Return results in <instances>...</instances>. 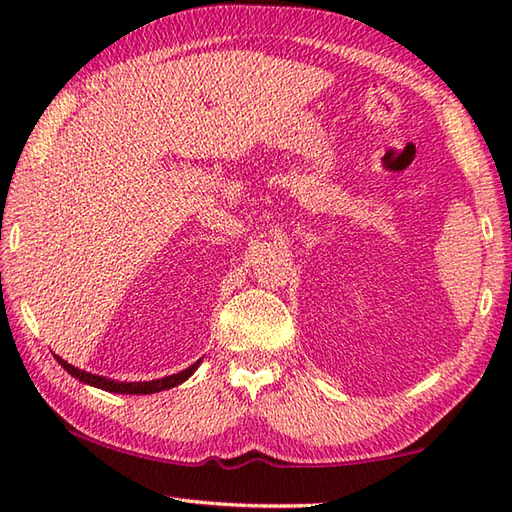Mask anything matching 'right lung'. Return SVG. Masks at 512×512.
I'll return each mask as SVG.
<instances>
[{"label":"right lung","mask_w":512,"mask_h":512,"mask_svg":"<svg viewBox=\"0 0 512 512\" xmlns=\"http://www.w3.org/2000/svg\"><path fill=\"white\" fill-rule=\"evenodd\" d=\"M57 361L63 369H68V374H72L74 378H79L81 383H88V385H94V387L105 389V391H114V394H156V391H162V389H169V387H176V385L184 383V380H187L200 365V361H198V363H193L189 369H184V372L158 378V380H147V383H118V380H110V378H103V376H96V374L81 372V369H76L74 365L65 363L63 358H59V356H57Z\"/></svg>","instance_id":"1"}]
</instances>
